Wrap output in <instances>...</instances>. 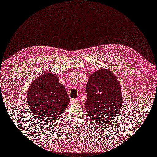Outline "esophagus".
<instances>
[{
    "instance_id": "obj_1",
    "label": "esophagus",
    "mask_w": 157,
    "mask_h": 157,
    "mask_svg": "<svg viewBox=\"0 0 157 157\" xmlns=\"http://www.w3.org/2000/svg\"><path fill=\"white\" fill-rule=\"evenodd\" d=\"M70 102H71V104H73V105H76L78 103V101L77 99H71Z\"/></svg>"
}]
</instances>
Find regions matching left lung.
<instances>
[{
  "instance_id": "8db88e82",
  "label": "left lung",
  "mask_w": 157,
  "mask_h": 157,
  "mask_svg": "<svg viewBox=\"0 0 157 157\" xmlns=\"http://www.w3.org/2000/svg\"><path fill=\"white\" fill-rule=\"evenodd\" d=\"M86 91V110L99 125H107L121 110L123 99L120 83L109 70L101 69L91 75Z\"/></svg>"
}]
</instances>
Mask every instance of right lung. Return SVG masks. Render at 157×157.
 <instances>
[{"label": "right lung", "instance_id": "add662e5", "mask_svg": "<svg viewBox=\"0 0 157 157\" xmlns=\"http://www.w3.org/2000/svg\"><path fill=\"white\" fill-rule=\"evenodd\" d=\"M69 101L66 88L58 82L56 75L51 73L40 75L27 93L30 110L44 123H51L60 117Z\"/></svg>", "mask_w": 157, "mask_h": 157}]
</instances>
